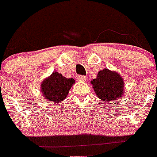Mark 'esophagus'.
<instances>
[{
    "mask_svg": "<svg viewBox=\"0 0 157 157\" xmlns=\"http://www.w3.org/2000/svg\"><path fill=\"white\" fill-rule=\"evenodd\" d=\"M77 80L80 82H84L86 80V77L84 76H78L77 77Z\"/></svg>",
    "mask_w": 157,
    "mask_h": 157,
    "instance_id": "esophagus-1",
    "label": "esophagus"
}]
</instances>
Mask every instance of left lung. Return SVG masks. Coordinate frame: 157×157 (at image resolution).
I'll return each mask as SVG.
<instances>
[{
  "label": "left lung",
  "mask_w": 157,
  "mask_h": 157,
  "mask_svg": "<svg viewBox=\"0 0 157 157\" xmlns=\"http://www.w3.org/2000/svg\"><path fill=\"white\" fill-rule=\"evenodd\" d=\"M90 83L97 97L105 102H112L124 96V80L115 71L107 68L101 70L98 72L96 78L93 79Z\"/></svg>",
  "instance_id": "8db88e82"
}]
</instances>
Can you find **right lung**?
<instances>
[{
	"instance_id": "1",
	"label": "right lung",
	"mask_w": 157,
	"mask_h": 157,
	"mask_svg": "<svg viewBox=\"0 0 157 157\" xmlns=\"http://www.w3.org/2000/svg\"><path fill=\"white\" fill-rule=\"evenodd\" d=\"M74 83L75 80L73 78H66L61 74L55 71L41 83L42 97L52 103L62 102L66 99Z\"/></svg>"
}]
</instances>
